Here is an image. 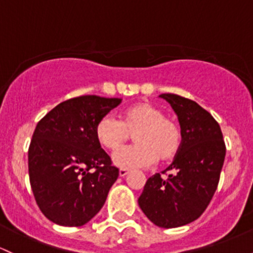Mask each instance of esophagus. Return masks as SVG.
Listing matches in <instances>:
<instances>
[{
  "mask_svg": "<svg viewBox=\"0 0 253 253\" xmlns=\"http://www.w3.org/2000/svg\"><path fill=\"white\" fill-rule=\"evenodd\" d=\"M129 173V170L128 169H125V168H121L120 170H119V175H120L121 177H124V176H126L127 174Z\"/></svg>",
  "mask_w": 253,
  "mask_h": 253,
  "instance_id": "1",
  "label": "esophagus"
}]
</instances>
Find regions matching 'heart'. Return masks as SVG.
Here are the masks:
<instances>
[{
	"label": "heart",
	"instance_id": "obj_1",
	"mask_svg": "<svg viewBox=\"0 0 253 253\" xmlns=\"http://www.w3.org/2000/svg\"><path fill=\"white\" fill-rule=\"evenodd\" d=\"M96 138L101 145L116 151L135 134L137 144L115 152L113 161L121 168L148 167L160 161H168L179 152L182 132L179 124L166 118L160 108L150 103L132 105L122 114L121 120L105 115L97 124Z\"/></svg>",
	"mask_w": 253,
	"mask_h": 253
}]
</instances>
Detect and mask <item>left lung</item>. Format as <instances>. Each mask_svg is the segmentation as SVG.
<instances>
[{"label": "left lung", "mask_w": 253, "mask_h": 253, "mask_svg": "<svg viewBox=\"0 0 253 253\" xmlns=\"http://www.w3.org/2000/svg\"><path fill=\"white\" fill-rule=\"evenodd\" d=\"M161 98L171 105L179 119L182 144L173 163L150 176L138 204L146 217L162 228H176L199 217L217 188L226 156L220 125L194 101L174 93Z\"/></svg>", "instance_id": "obj_1"}]
</instances>
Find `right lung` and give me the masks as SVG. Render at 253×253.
Masks as SVG:
<instances>
[{"label": "right lung", "mask_w": 253, "mask_h": 253, "mask_svg": "<svg viewBox=\"0 0 253 253\" xmlns=\"http://www.w3.org/2000/svg\"><path fill=\"white\" fill-rule=\"evenodd\" d=\"M121 98L95 95L67 99L38 122L29 148L32 192L48 220L84 226L99 210L119 176L101 148L96 126Z\"/></svg>", "instance_id": "obj_1"}]
</instances>
